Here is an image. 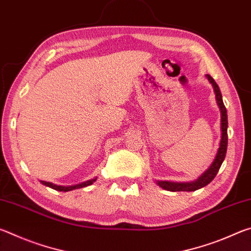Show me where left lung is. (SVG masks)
Returning <instances> with one entry per match:
<instances>
[{
  "label": "left lung",
  "mask_w": 251,
  "mask_h": 251,
  "mask_svg": "<svg viewBox=\"0 0 251 251\" xmlns=\"http://www.w3.org/2000/svg\"><path fill=\"white\" fill-rule=\"evenodd\" d=\"M206 77L212 85V87H214L216 100H217V104L220 109V114H222V139H220L218 151L217 154H216L215 159L210 165V167L208 168L197 180L192 181V182H173V181H159V180L157 181V185H159L163 189L169 190V192H195V190L207 186L212 179H214L216 175H217V173L219 171L220 166H222L225 157H226L227 144H228L227 109L224 105L222 93H220L217 83L215 82V79L212 78L210 75L207 74Z\"/></svg>",
  "instance_id": "left-lung-1"
}]
</instances>
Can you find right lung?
I'll return each instance as SVG.
<instances>
[{"label": "right lung", "instance_id": "obj_1", "mask_svg": "<svg viewBox=\"0 0 251 251\" xmlns=\"http://www.w3.org/2000/svg\"><path fill=\"white\" fill-rule=\"evenodd\" d=\"M96 180V178L94 179H91V180H87V181H84L82 184H78V185H74V186H57V185H54L52 182H48V181H43L41 180V182L45 186L50 187V188H53L55 190H58V192H70V190H73V189H77V188H83V187H86V186H90L92 185L93 182Z\"/></svg>", "mask_w": 251, "mask_h": 251}]
</instances>
